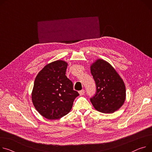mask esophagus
<instances>
[{
	"label": "esophagus",
	"instance_id": "obj_1",
	"mask_svg": "<svg viewBox=\"0 0 152 152\" xmlns=\"http://www.w3.org/2000/svg\"><path fill=\"white\" fill-rule=\"evenodd\" d=\"M78 92H79V94H80V96H83V95L85 94V90H84V89H82V90Z\"/></svg>",
	"mask_w": 152,
	"mask_h": 152
}]
</instances>
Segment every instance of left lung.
<instances>
[{"instance_id": "left-lung-1", "label": "left lung", "mask_w": 152, "mask_h": 152, "mask_svg": "<svg viewBox=\"0 0 152 152\" xmlns=\"http://www.w3.org/2000/svg\"><path fill=\"white\" fill-rule=\"evenodd\" d=\"M91 72L96 85V94L90 100L96 110L113 113L124 104L126 91L122 79L107 61L97 60L91 66Z\"/></svg>"}]
</instances>
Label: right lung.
<instances>
[{
  "instance_id": "add662e5",
  "label": "right lung",
  "mask_w": 152,
  "mask_h": 152,
  "mask_svg": "<svg viewBox=\"0 0 152 152\" xmlns=\"http://www.w3.org/2000/svg\"><path fill=\"white\" fill-rule=\"evenodd\" d=\"M67 66L64 61H53L46 65L34 80L31 94L33 105L48 119H58L66 115L79 96L66 76Z\"/></svg>"
}]
</instances>
